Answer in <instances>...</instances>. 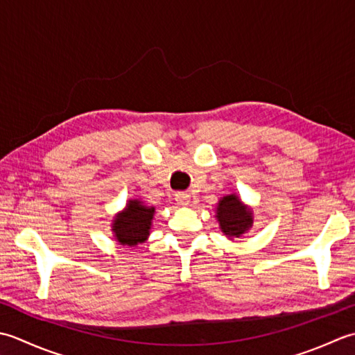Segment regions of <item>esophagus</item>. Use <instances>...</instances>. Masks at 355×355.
Wrapping results in <instances>:
<instances>
[{
  "label": "esophagus",
  "instance_id": "obj_1",
  "mask_svg": "<svg viewBox=\"0 0 355 355\" xmlns=\"http://www.w3.org/2000/svg\"><path fill=\"white\" fill-rule=\"evenodd\" d=\"M175 199L179 205H188V202H190V194L185 191H179L175 194Z\"/></svg>",
  "mask_w": 355,
  "mask_h": 355
}]
</instances>
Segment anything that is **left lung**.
Segmentation results:
<instances>
[{
  "label": "left lung",
  "mask_w": 355,
  "mask_h": 355,
  "mask_svg": "<svg viewBox=\"0 0 355 355\" xmlns=\"http://www.w3.org/2000/svg\"><path fill=\"white\" fill-rule=\"evenodd\" d=\"M216 218L222 233L228 239L242 237L252 227L251 208L245 205L237 194H228L219 200Z\"/></svg>",
  "instance_id": "obj_1"
}]
</instances>
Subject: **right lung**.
<instances>
[{
  "mask_svg": "<svg viewBox=\"0 0 355 355\" xmlns=\"http://www.w3.org/2000/svg\"><path fill=\"white\" fill-rule=\"evenodd\" d=\"M155 216V207L144 205V202L130 199L125 208L114 216L113 234L121 245L136 247L146 242L150 236L151 220Z\"/></svg>",
  "mask_w": 355,
  "mask_h": 355,
  "instance_id": "right-lung-1",
  "label": "right lung"
}]
</instances>
